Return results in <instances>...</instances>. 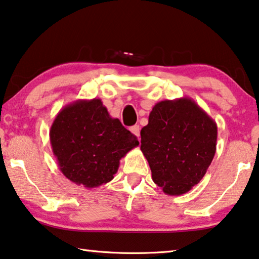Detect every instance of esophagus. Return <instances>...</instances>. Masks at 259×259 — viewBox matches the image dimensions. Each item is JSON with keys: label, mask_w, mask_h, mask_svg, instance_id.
Returning <instances> with one entry per match:
<instances>
[{"label": "esophagus", "mask_w": 259, "mask_h": 259, "mask_svg": "<svg viewBox=\"0 0 259 259\" xmlns=\"http://www.w3.org/2000/svg\"><path fill=\"white\" fill-rule=\"evenodd\" d=\"M130 131L132 132L134 135H137L139 140H140V127H139V125H134L132 127H130Z\"/></svg>", "instance_id": "1"}]
</instances>
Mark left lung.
Instances as JSON below:
<instances>
[{"label": "left lung", "instance_id": "8db88e82", "mask_svg": "<svg viewBox=\"0 0 259 259\" xmlns=\"http://www.w3.org/2000/svg\"><path fill=\"white\" fill-rule=\"evenodd\" d=\"M218 127L193 99H166L155 104L141 130V152L155 184L181 196L205 176L217 150Z\"/></svg>", "mask_w": 259, "mask_h": 259}]
</instances>
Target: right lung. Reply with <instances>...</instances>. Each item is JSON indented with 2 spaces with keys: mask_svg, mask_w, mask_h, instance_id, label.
Wrapping results in <instances>:
<instances>
[{
  "mask_svg": "<svg viewBox=\"0 0 259 259\" xmlns=\"http://www.w3.org/2000/svg\"><path fill=\"white\" fill-rule=\"evenodd\" d=\"M50 141L61 172L87 189L112 181L121 157L139 145L99 98L78 99L61 109L51 126Z\"/></svg>",
  "mask_w": 259,
  "mask_h": 259,
  "instance_id": "1",
  "label": "right lung"
}]
</instances>
